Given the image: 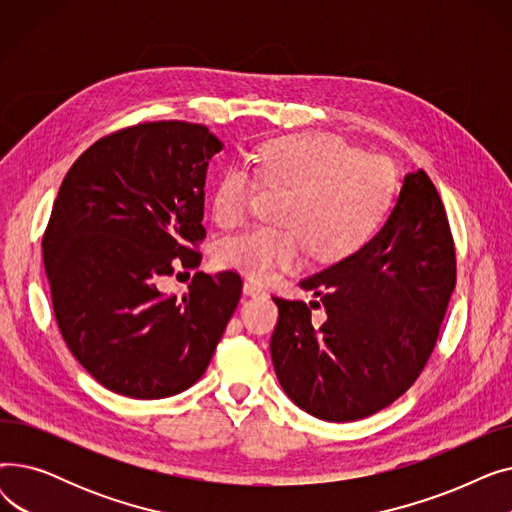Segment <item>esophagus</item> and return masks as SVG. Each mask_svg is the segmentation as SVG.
I'll return each instance as SVG.
<instances>
[{"label": "esophagus", "mask_w": 512, "mask_h": 512, "mask_svg": "<svg viewBox=\"0 0 512 512\" xmlns=\"http://www.w3.org/2000/svg\"><path fill=\"white\" fill-rule=\"evenodd\" d=\"M242 292H245L247 297H259V294H263V286L253 280H247L245 284H242Z\"/></svg>", "instance_id": "obj_1"}]
</instances>
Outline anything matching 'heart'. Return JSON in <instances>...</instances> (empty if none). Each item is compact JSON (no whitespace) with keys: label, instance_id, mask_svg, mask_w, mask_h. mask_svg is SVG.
Here are the masks:
<instances>
[{"label":"heart","instance_id":"heart-1","mask_svg":"<svg viewBox=\"0 0 512 512\" xmlns=\"http://www.w3.org/2000/svg\"><path fill=\"white\" fill-rule=\"evenodd\" d=\"M253 172L265 186L288 188L278 213L286 228L255 226L234 234L222 242L218 257L255 280L297 270L307 253L324 265L353 257L382 228L396 191L390 161L332 134H292L265 143L253 153ZM255 188L245 166H228L213 191V220L238 224Z\"/></svg>","mask_w":512,"mask_h":512}]
</instances>
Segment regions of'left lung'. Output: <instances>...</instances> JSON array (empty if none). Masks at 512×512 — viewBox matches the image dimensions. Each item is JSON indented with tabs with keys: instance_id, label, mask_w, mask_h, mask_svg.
Here are the masks:
<instances>
[{
	"instance_id": "8db88e82",
	"label": "left lung",
	"mask_w": 512,
	"mask_h": 512,
	"mask_svg": "<svg viewBox=\"0 0 512 512\" xmlns=\"http://www.w3.org/2000/svg\"><path fill=\"white\" fill-rule=\"evenodd\" d=\"M456 282L450 226L423 170L402 178L386 222L367 245L299 282L303 301L274 299L270 342L278 382L299 409L324 421L382 411L419 378L434 351ZM327 319L310 324V309Z\"/></svg>"
}]
</instances>
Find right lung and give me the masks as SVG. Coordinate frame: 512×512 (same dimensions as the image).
<instances>
[{"label": "right lung", "mask_w": 512, "mask_h": 512, "mask_svg": "<svg viewBox=\"0 0 512 512\" xmlns=\"http://www.w3.org/2000/svg\"><path fill=\"white\" fill-rule=\"evenodd\" d=\"M222 149L201 124L147 122L91 145L60 186L43 236L53 311L107 390L155 400L191 388L238 305L234 272H197L182 299L157 290L174 259L201 263L188 245L205 238L207 166Z\"/></svg>", "instance_id": "right-lung-1"}]
</instances>
